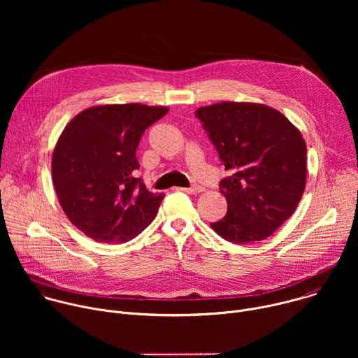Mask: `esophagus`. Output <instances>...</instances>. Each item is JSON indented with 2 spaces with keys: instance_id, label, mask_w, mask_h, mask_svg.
<instances>
[{
  "instance_id": "1",
  "label": "esophagus",
  "mask_w": 358,
  "mask_h": 358,
  "mask_svg": "<svg viewBox=\"0 0 358 358\" xmlns=\"http://www.w3.org/2000/svg\"><path fill=\"white\" fill-rule=\"evenodd\" d=\"M180 189L184 191V192H187V194H198V192L202 191V188H201L199 185H192V187H189V188H180Z\"/></svg>"
}]
</instances>
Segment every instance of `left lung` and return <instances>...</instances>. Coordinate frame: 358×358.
Returning a JSON list of instances; mask_svg holds the SVG:
<instances>
[{
    "label": "left lung",
    "mask_w": 358,
    "mask_h": 358,
    "mask_svg": "<svg viewBox=\"0 0 358 358\" xmlns=\"http://www.w3.org/2000/svg\"><path fill=\"white\" fill-rule=\"evenodd\" d=\"M231 173L220 191L227 215L213 229L234 243L271 236L292 217L306 185V144L278 110L258 103H224L195 112Z\"/></svg>",
    "instance_id": "left-lung-1"
}]
</instances>
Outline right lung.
I'll use <instances>...</instances> for the list:
<instances>
[{
	"instance_id": "1",
	"label": "right lung",
	"mask_w": 358,
	"mask_h": 358,
	"mask_svg": "<svg viewBox=\"0 0 358 358\" xmlns=\"http://www.w3.org/2000/svg\"><path fill=\"white\" fill-rule=\"evenodd\" d=\"M167 112L140 103L96 106L62 131L52 159L54 187L71 222L89 238L127 242L156 218L164 194H151L136 177V151L145 129Z\"/></svg>"
}]
</instances>
